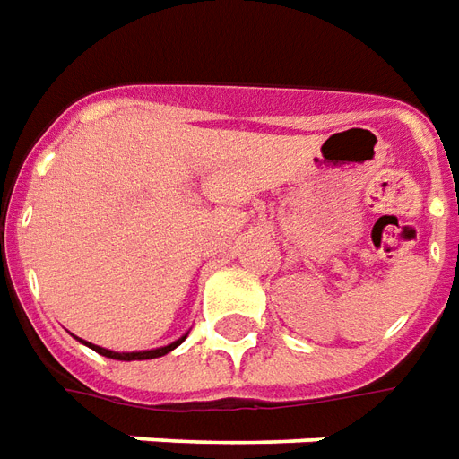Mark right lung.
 Returning a JSON list of instances; mask_svg holds the SVG:
<instances>
[{
    "label": "right lung",
    "mask_w": 459,
    "mask_h": 459,
    "mask_svg": "<svg viewBox=\"0 0 459 459\" xmlns=\"http://www.w3.org/2000/svg\"><path fill=\"white\" fill-rule=\"evenodd\" d=\"M181 342H184V338L171 342V345H166V348H156V351H143V352H114V351H107V348H99V345H91V342H89V348L99 352V355L114 358V360H149V358H161V355H166V352H171L176 345H181Z\"/></svg>",
    "instance_id": "add662e5"
}]
</instances>
